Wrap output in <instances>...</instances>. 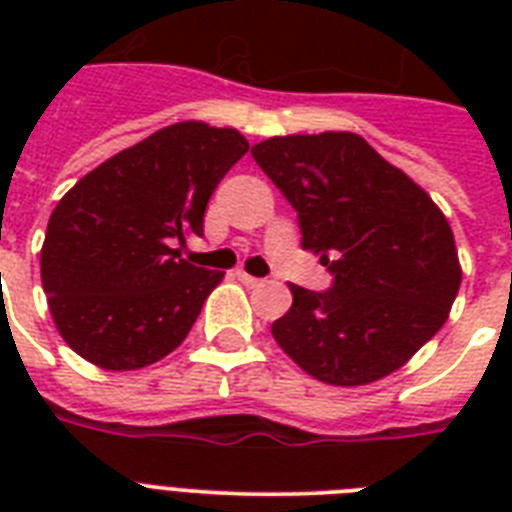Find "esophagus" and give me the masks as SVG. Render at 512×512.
<instances>
[{
  "mask_svg": "<svg viewBox=\"0 0 512 512\" xmlns=\"http://www.w3.org/2000/svg\"><path fill=\"white\" fill-rule=\"evenodd\" d=\"M236 279L244 284V287H257L260 284V279H255V276H249L247 271H236Z\"/></svg>",
  "mask_w": 512,
  "mask_h": 512,
  "instance_id": "obj_1",
  "label": "esophagus"
}]
</instances>
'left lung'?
<instances>
[{
  "mask_svg": "<svg viewBox=\"0 0 512 512\" xmlns=\"http://www.w3.org/2000/svg\"><path fill=\"white\" fill-rule=\"evenodd\" d=\"M297 209L303 249L335 273L329 292L289 284L273 340L303 372L369 385L409 361L449 319L462 265L452 225L425 188L356 132L284 135L252 146Z\"/></svg>",
  "mask_w": 512,
  "mask_h": 512,
  "instance_id": "left-lung-1",
  "label": "left lung"
}]
</instances>
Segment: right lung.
Masks as SVG:
<instances>
[{
    "instance_id": "right-lung-1",
    "label": "right lung",
    "mask_w": 512,
    "mask_h": 512,
    "mask_svg": "<svg viewBox=\"0 0 512 512\" xmlns=\"http://www.w3.org/2000/svg\"><path fill=\"white\" fill-rule=\"evenodd\" d=\"M249 151L233 127L177 122L98 164L52 209L42 287L68 348L108 372L143 369L188 337L223 271L180 257Z\"/></svg>"
}]
</instances>
